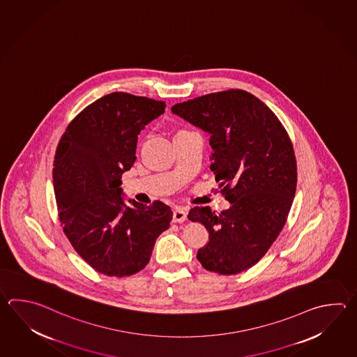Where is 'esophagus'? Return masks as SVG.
Segmentation results:
<instances>
[{
  "label": "esophagus",
  "instance_id": "esophagus-1",
  "mask_svg": "<svg viewBox=\"0 0 357 357\" xmlns=\"http://www.w3.org/2000/svg\"><path fill=\"white\" fill-rule=\"evenodd\" d=\"M185 220H187V212L182 208H178L173 212V222H184Z\"/></svg>",
  "mask_w": 357,
  "mask_h": 357
}]
</instances>
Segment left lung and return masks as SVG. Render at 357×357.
<instances>
[{
    "label": "left lung",
    "mask_w": 357,
    "mask_h": 357,
    "mask_svg": "<svg viewBox=\"0 0 357 357\" xmlns=\"http://www.w3.org/2000/svg\"><path fill=\"white\" fill-rule=\"evenodd\" d=\"M172 112L211 135L210 169L231 204L190 210V221L210 234L197 259L218 275L247 271L268 252L291 208L298 167L290 136L264 102L241 89L178 102Z\"/></svg>",
    "instance_id": "8db88e82"
}]
</instances>
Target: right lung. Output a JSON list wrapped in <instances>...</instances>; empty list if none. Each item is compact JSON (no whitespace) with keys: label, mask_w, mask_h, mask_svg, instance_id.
I'll use <instances>...</instances> for the list:
<instances>
[{"label":"right lung","mask_w":357,"mask_h":357,"mask_svg":"<svg viewBox=\"0 0 357 357\" xmlns=\"http://www.w3.org/2000/svg\"><path fill=\"white\" fill-rule=\"evenodd\" d=\"M165 102L112 93L91 102L67 126L53 162V185L63 233L95 271L124 277L145 268L173 212L123 202L122 174L136 160L137 136L165 112Z\"/></svg>","instance_id":"right-lung-1"}]
</instances>
